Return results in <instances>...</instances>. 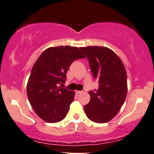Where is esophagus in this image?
Masks as SVG:
<instances>
[{"instance_id": "34e87169", "label": "esophagus", "mask_w": 154, "mask_h": 154, "mask_svg": "<svg viewBox=\"0 0 154 154\" xmlns=\"http://www.w3.org/2000/svg\"><path fill=\"white\" fill-rule=\"evenodd\" d=\"M75 92H76V93H77V94H80V93H82V91H78V90H76Z\"/></svg>"}]
</instances>
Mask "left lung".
<instances>
[{
	"mask_svg": "<svg viewBox=\"0 0 154 154\" xmlns=\"http://www.w3.org/2000/svg\"><path fill=\"white\" fill-rule=\"evenodd\" d=\"M86 54L98 89L89 91L90 101L85 105L87 117L104 123L117 115L127 95V75L125 66L113 51L104 47H81Z\"/></svg>",
	"mask_w": 154,
	"mask_h": 154,
	"instance_id": "left-lung-1",
	"label": "left lung"
}]
</instances>
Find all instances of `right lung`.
Masks as SVG:
<instances>
[{"label":"right lung","mask_w":154,"mask_h":154,"mask_svg":"<svg viewBox=\"0 0 154 154\" xmlns=\"http://www.w3.org/2000/svg\"><path fill=\"white\" fill-rule=\"evenodd\" d=\"M85 57L79 48L60 46L48 48L35 62L27 83V96L35 112L44 121L57 123L66 117L75 93L59 85L65 82L72 63Z\"/></svg>","instance_id":"obj_1"}]
</instances>
